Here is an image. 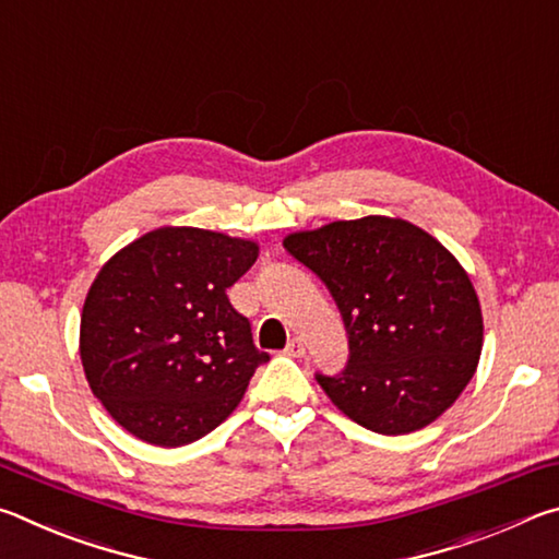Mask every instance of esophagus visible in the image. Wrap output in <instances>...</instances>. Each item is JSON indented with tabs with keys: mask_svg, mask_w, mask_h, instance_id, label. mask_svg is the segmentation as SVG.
Wrapping results in <instances>:
<instances>
[{
	"mask_svg": "<svg viewBox=\"0 0 559 559\" xmlns=\"http://www.w3.org/2000/svg\"><path fill=\"white\" fill-rule=\"evenodd\" d=\"M286 355L288 357H302V355H306V345H302V340L293 337L290 343L286 345Z\"/></svg>",
	"mask_w": 559,
	"mask_h": 559,
	"instance_id": "obj_1",
	"label": "esophagus"
}]
</instances>
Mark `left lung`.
Listing matches in <instances>:
<instances>
[{
	"label": "left lung",
	"mask_w": 559,
	"mask_h": 559,
	"mask_svg": "<svg viewBox=\"0 0 559 559\" xmlns=\"http://www.w3.org/2000/svg\"><path fill=\"white\" fill-rule=\"evenodd\" d=\"M333 293L349 357L316 374L359 427L400 437L449 409L484 347V316L468 273L431 234L392 216L333 222L283 239Z\"/></svg>",
	"instance_id": "obj_1"
}]
</instances>
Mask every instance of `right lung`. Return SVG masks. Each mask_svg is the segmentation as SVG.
Masks as SVG:
<instances>
[{
    "instance_id": "add662e5",
    "label": "right lung",
    "mask_w": 559,
    "mask_h": 559,
    "mask_svg": "<svg viewBox=\"0 0 559 559\" xmlns=\"http://www.w3.org/2000/svg\"><path fill=\"white\" fill-rule=\"evenodd\" d=\"M259 246L163 226L120 249L83 302L81 362L93 394L132 437L175 449L229 416L269 353L231 288Z\"/></svg>"
}]
</instances>
